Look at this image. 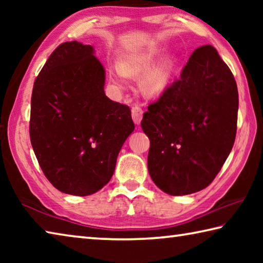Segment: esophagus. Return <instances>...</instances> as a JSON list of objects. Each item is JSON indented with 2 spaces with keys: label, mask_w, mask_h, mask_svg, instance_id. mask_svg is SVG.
<instances>
[{
  "label": "esophagus",
  "mask_w": 263,
  "mask_h": 263,
  "mask_svg": "<svg viewBox=\"0 0 263 263\" xmlns=\"http://www.w3.org/2000/svg\"><path fill=\"white\" fill-rule=\"evenodd\" d=\"M142 115H144V111H142V109L140 108V106H133L132 108V119L133 122H135V124H137V125H139L141 119H142Z\"/></svg>",
  "instance_id": "obj_1"
}]
</instances>
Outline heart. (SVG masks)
I'll return each instance as SVG.
<instances>
[{
	"label": "heart",
	"mask_w": 263,
	"mask_h": 263,
	"mask_svg": "<svg viewBox=\"0 0 263 263\" xmlns=\"http://www.w3.org/2000/svg\"><path fill=\"white\" fill-rule=\"evenodd\" d=\"M162 55L163 50H155L128 57L122 64L112 65L109 69L111 82L118 89H125L128 86V77L145 73L141 80L142 90L148 96H161L171 87L179 66L176 57H168L155 65Z\"/></svg>",
	"instance_id": "1"
}]
</instances>
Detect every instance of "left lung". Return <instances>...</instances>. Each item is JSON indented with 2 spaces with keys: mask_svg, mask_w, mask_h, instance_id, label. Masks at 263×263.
<instances>
[{
  "mask_svg": "<svg viewBox=\"0 0 263 263\" xmlns=\"http://www.w3.org/2000/svg\"><path fill=\"white\" fill-rule=\"evenodd\" d=\"M238 108L228 65L213 46L198 47L181 78L142 117L151 142L148 173L158 188L172 196L206 188L233 147Z\"/></svg>",
  "mask_w": 263,
  "mask_h": 263,
  "instance_id": "obj_1",
  "label": "left lung"
}]
</instances>
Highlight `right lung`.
Segmentation results:
<instances>
[{"label": "right lung", "instance_id": "obj_1", "mask_svg": "<svg viewBox=\"0 0 263 263\" xmlns=\"http://www.w3.org/2000/svg\"><path fill=\"white\" fill-rule=\"evenodd\" d=\"M105 69L91 45L58 46L35 79L30 138L39 166L61 193L88 196L114 175L135 130L131 109L104 92Z\"/></svg>", "mask_w": 263, "mask_h": 263}]
</instances>
